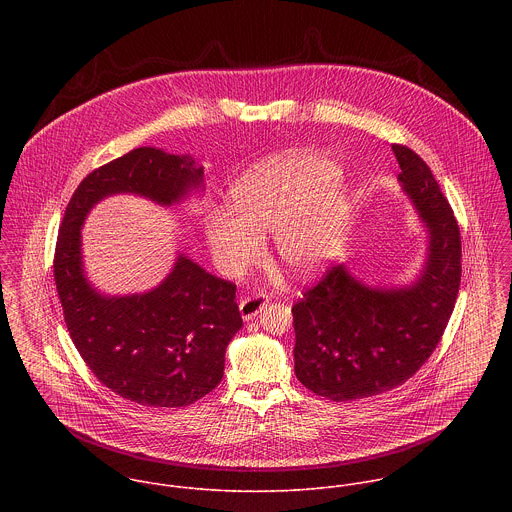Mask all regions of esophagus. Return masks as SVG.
Returning <instances> with one entry per match:
<instances>
[{"label":"esophagus","mask_w":512,"mask_h":512,"mask_svg":"<svg viewBox=\"0 0 512 512\" xmlns=\"http://www.w3.org/2000/svg\"><path fill=\"white\" fill-rule=\"evenodd\" d=\"M268 305V299L264 295H252V297H244L238 305L240 315L244 321H250L252 317H256L264 307Z\"/></svg>","instance_id":"34e87169"}]
</instances>
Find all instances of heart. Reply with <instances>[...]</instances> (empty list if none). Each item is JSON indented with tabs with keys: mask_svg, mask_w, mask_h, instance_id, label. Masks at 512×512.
Returning a JSON list of instances; mask_svg holds the SVG:
<instances>
[{
	"mask_svg": "<svg viewBox=\"0 0 512 512\" xmlns=\"http://www.w3.org/2000/svg\"><path fill=\"white\" fill-rule=\"evenodd\" d=\"M231 213L205 217V236L224 274L236 276L260 254V236L274 230L278 260L295 276L317 272L341 244L351 201L339 167L315 153L270 157L230 187Z\"/></svg>",
	"mask_w": 512,
	"mask_h": 512,
	"instance_id": "b5f03b06",
	"label": "heart"
}]
</instances>
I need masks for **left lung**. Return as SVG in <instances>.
Masks as SVG:
<instances>
[{
  "mask_svg": "<svg viewBox=\"0 0 512 512\" xmlns=\"http://www.w3.org/2000/svg\"><path fill=\"white\" fill-rule=\"evenodd\" d=\"M398 181L428 230V256L416 282L368 288L333 266L292 307L297 380L333 402L392 390L424 365L445 331L461 282V236L426 161L394 144Z\"/></svg>",
  "mask_w": 512,
  "mask_h": 512,
  "instance_id": "1",
  "label": "left lung"
}]
</instances>
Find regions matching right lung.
I'll return each instance as SVG.
<instances>
[{
    "mask_svg": "<svg viewBox=\"0 0 512 512\" xmlns=\"http://www.w3.org/2000/svg\"><path fill=\"white\" fill-rule=\"evenodd\" d=\"M201 189L203 167L191 155L138 147L88 173L61 222L53 268L74 347L106 388L140 406L181 408L215 390L242 327L236 286L179 254L151 292L102 295L84 276L80 230L110 195L171 207Z\"/></svg>",
    "mask_w": 512,
    "mask_h": 512,
    "instance_id": "add662e5",
    "label": "right lung"
}]
</instances>
